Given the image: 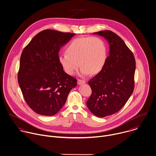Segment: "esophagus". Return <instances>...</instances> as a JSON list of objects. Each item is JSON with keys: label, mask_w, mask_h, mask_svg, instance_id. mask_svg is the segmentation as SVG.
Segmentation results:
<instances>
[{"label": "esophagus", "mask_w": 156, "mask_h": 156, "mask_svg": "<svg viewBox=\"0 0 156 156\" xmlns=\"http://www.w3.org/2000/svg\"><path fill=\"white\" fill-rule=\"evenodd\" d=\"M84 83H86V81L85 80H80V79L78 80V85H81V84H84Z\"/></svg>", "instance_id": "1"}]
</instances>
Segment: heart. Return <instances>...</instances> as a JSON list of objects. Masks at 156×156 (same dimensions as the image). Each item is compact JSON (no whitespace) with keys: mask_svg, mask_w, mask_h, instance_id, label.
Instances as JSON below:
<instances>
[{"mask_svg":"<svg viewBox=\"0 0 156 156\" xmlns=\"http://www.w3.org/2000/svg\"><path fill=\"white\" fill-rule=\"evenodd\" d=\"M66 53L59 55L58 61L64 72L72 75L81 66L82 75L98 73L107 58V47L98 37H80L72 40L66 46Z\"/></svg>","mask_w":156,"mask_h":156,"instance_id":"obj_1","label":"heart"}]
</instances>
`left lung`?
Listing matches in <instances>:
<instances>
[{
	"mask_svg": "<svg viewBox=\"0 0 156 156\" xmlns=\"http://www.w3.org/2000/svg\"><path fill=\"white\" fill-rule=\"evenodd\" d=\"M94 34L108 41L110 51L102 69L88 83L92 92L87 106L94 115L103 118L119 112L133 94L136 61L133 52L115 32L106 30Z\"/></svg>",
	"mask_w": 156,
	"mask_h": 156,
	"instance_id": "left-lung-1",
	"label": "left lung"
}]
</instances>
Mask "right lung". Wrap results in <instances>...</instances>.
I'll list each match as a JSON object with an SVG mask.
<instances>
[{
    "mask_svg": "<svg viewBox=\"0 0 156 156\" xmlns=\"http://www.w3.org/2000/svg\"><path fill=\"white\" fill-rule=\"evenodd\" d=\"M75 35L43 30L22 51L18 82L27 104L37 114L57 113L76 86V79L66 73L58 61L60 49Z\"/></svg>",
    "mask_w": 156,
    "mask_h": 156,
    "instance_id": "right-lung-1",
    "label": "right lung"
}]
</instances>
